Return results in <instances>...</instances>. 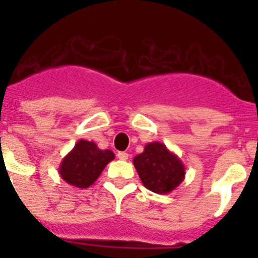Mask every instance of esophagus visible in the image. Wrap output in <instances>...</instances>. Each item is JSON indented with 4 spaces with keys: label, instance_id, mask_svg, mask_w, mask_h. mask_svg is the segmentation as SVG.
Listing matches in <instances>:
<instances>
[{
    "label": "esophagus",
    "instance_id": "obj_1",
    "mask_svg": "<svg viewBox=\"0 0 258 258\" xmlns=\"http://www.w3.org/2000/svg\"><path fill=\"white\" fill-rule=\"evenodd\" d=\"M130 157L128 153H125V151H120V153H117V158L120 159V161H127Z\"/></svg>",
    "mask_w": 258,
    "mask_h": 258
}]
</instances>
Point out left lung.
<instances>
[{"mask_svg": "<svg viewBox=\"0 0 258 258\" xmlns=\"http://www.w3.org/2000/svg\"><path fill=\"white\" fill-rule=\"evenodd\" d=\"M142 183L157 194H169L184 179L186 170L180 158L161 142L145 146L143 153L134 158Z\"/></svg>", "mask_w": 258, "mask_h": 258, "instance_id": "obj_1", "label": "left lung"}]
</instances>
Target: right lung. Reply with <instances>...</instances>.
<instances>
[{"mask_svg":"<svg viewBox=\"0 0 258 258\" xmlns=\"http://www.w3.org/2000/svg\"><path fill=\"white\" fill-rule=\"evenodd\" d=\"M115 159L111 150H100L95 142L80 139L58 166V174L68 184L87 188L96 182L101 171Z\"/></svg>","mask_w":258,"mask_h":258,"instance_id":"1","label":"right lung"}]
</instances>
